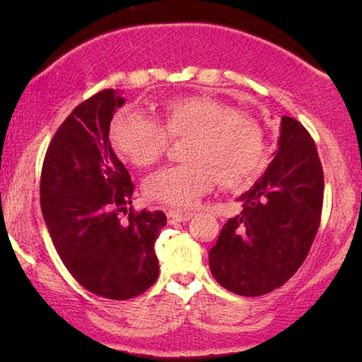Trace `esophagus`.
<instances>
[{"label": "esophagus", "mask_w": 362, "mask_h": 362, "mask_svg": "<svg viewBox=\"0 0 362 362\" xmlns=\"http://www.w3.org/2000/svg\"><path fill=\"white\" fill-rule=\"evenodd\" d=\"M168 222L170 224H177V222H187L189 219H192L191 212H180V211H168Z\"/></svg>", "instance_id": "esophagus-1"}]
</instances>
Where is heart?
Returning a JSON list of instances; mask_svg holds the SVG:
<instances>
[{
  "mask_svg": "<svg viewBox=\"0 0 362 362\" xmlns=\"http://www.w3.org/2000/svg\"><path fill=\"white\" fill-rule=\"evenodd\" d=\"M168 136L189 140L182 150L186 165L156 171L145 181L143 192L150 201L176 209L197 204L217 181L226 189H245L269 165L260 123L214 98H170L163 103L160 122L140 112L122 110L110 127L118 155L140 168L155 165L165 155Z\"/></svg>",
  "mask_w": 362,
  "mask_h": 362,
  "instance_id": "b5f03b06",
  "label": "heart"
}]
</instances>
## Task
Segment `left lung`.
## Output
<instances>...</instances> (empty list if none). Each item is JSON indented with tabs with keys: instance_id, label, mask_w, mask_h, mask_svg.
I'll use <instances>...</instances> for the list:
<instances>
[{
	"instance_id": "obj_1",
	"label": "left lung",
	"mask_w": 362,
	"mask_h": 362,
	"mask_svg": "<svg viewBox=\"0 0 362 362\" xmlns=\"http://www.w3.org/2000/svg\"><path fill=\"white\" fill-rule=\"evenodd\" d=\"M323 189L313 138L298 120L281 117L275 158L239 197L244 209L226 222L209 250L217 284L242 296L265 295L284 285L313 244Z\"/></svg>"
}]
</instances>
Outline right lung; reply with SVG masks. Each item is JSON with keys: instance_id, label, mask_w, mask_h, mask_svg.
<instances>
[{"instance_id": "obj_1", "label": "right lung", "mask_w": 362, "mask_h": 362, "mask_svg": "<svg viewBox=\"0 0 362 362\" xmlns=\"http://www.w3.org/2000/svg\"><path fill=\"white\" fill-rule=\"evenodd\" d=\"M123 103L107 88L74 108L47 148L41 175V211L59 257L83 288L110 300L135 298L155 284V242L166 226L165 212L130 207L132 177L108 140Z\"/></svg>"}]
</instances>
